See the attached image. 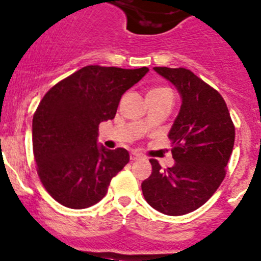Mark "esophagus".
<instances>
[{"label": "esophagus", "instance_id": "1", "mask_svg": "<svg viewBox=\"0 0 261 261\" xmlns=\"http://www.w3.org/2000/svg\"><path fill=\"white\" fill-rule=\"evenodd\" d=\"M141 155L140 154H137V152H132V154H130V160H132V162H136V160H138V159H141Z\"/></svg>", "mask_w": 261, "mask_h": 261}]
</instances>
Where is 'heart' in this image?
<instances>
[{"label": "heart", "instance_id": "b5f03b06", "mask_svg": "<svg viewBox=\"0 0 261 261\" xmlns=\"http://www.w3.org/2000/svg\"><path fill=\"white\" fill-rule=\"evenodd\" d=\"M149 93H156V94H160V93H171V90L167 89V88H152Z\"/></svg>", "mask_w": 261, "mask_h": 261}]
</instances>
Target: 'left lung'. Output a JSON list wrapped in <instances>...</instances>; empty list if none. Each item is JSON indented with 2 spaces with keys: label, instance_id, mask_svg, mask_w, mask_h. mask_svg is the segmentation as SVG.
<instances>
[{
  "label": "left lung",
  "instance_id": "1",
  "mask_svg": "<svg viewBox=\"0 0 261 261\" xmlns=\"http://www.w3.org/2000/svg\"><path fill=\"white\" fill-rule=\"evenodd\" d=\"M154 70L177 88L182 105L168 135L176 163L162 169L156 159H150L152 172L141 188L152 208L181 216L199 208L221 185L236 128L221 94L190 70Z\"/></svg>",
  "mask_w": 261,
  "mask_h": 261
}]
</instances>
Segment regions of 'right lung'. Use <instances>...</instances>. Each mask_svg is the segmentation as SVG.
Listing matches in <instances>:
<instances>
[{
  "label": "right lung",
  "mask_w": 261,
  "mask_h": 261,
  "mask_svg": "<svg viewBox=\"0 0 261 261\" xmlns=\"http://www.w3.org/2000/svg\"><path fill=\"white\" fill-rule=\"evenodd\" d=\"M149 68L87 66L56 84L33 114L37 174L46 191L68 208H88L106 195L129 152L97 145L98 126L112 120L120 98Z\"/></svg>",
  "instance_id": "right-lung-1"
}]
</instances>
